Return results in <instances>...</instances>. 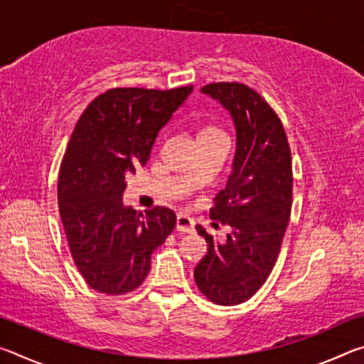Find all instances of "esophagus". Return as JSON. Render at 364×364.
I'll list each match as a JSON object with an SVG mask.
<instances>
[{
    "label": "esophagus",
    "instance_id": "obj_1",
    "mask_svg": "<svg viewBox=\"0 0 364 364\" xmlns=\"http://www.w3.org/2000/svg\"><path fill=\"white\" fill-rule=\"evenodd\" d=\"M176 231L180 232H193L194 231V221L186 215H176Z\"/></svg>",
    "mask_w": 364,
    "mask_h": 364
}]
</instances>
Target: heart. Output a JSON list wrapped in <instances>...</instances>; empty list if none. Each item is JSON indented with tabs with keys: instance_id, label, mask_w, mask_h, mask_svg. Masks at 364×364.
Here are the masks:
<instances>
[{
	"instance_id": "1",
	"label": "heart",
	"mask_w": 364,
	"mask_h": 364,
	"mask_svg": "<svg viewBox=\"0 0 364 364\" xmlns=\"http://www.w3.org/2000/svg\"><path fill=\"white\" fill-rule=\"evenodd\" d=\"M218 138H225L223 132H221L218 127L210 125V123H204V125H200L199 128H197V132H196L197 143H200V141L218 139Z\"/></svg>"
}]
</instances>
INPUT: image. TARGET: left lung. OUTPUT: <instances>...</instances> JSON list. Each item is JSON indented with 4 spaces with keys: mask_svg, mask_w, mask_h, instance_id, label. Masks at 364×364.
<instances>
[{
    "mask_svg": "<svg viewBox=\"0 0 364 364\" xmlns=\"http://www.w3.org/2000/svg\"><path fill=\"white\" fill-rule=\"evenodd\" d=\"M200 91L230 112L236 152L226 186L210 208V218L231 231L220 242L196 226L208 247L194 279L215 304L237 305L263 286L278 258L292 205L291 149L278 115L257 91L225 82Z\"/></svg>",
    "mask_w": 364,
    "mask_h": 364,
    "instance_id": "1",
    "label": "left lung"
}]
</instances>
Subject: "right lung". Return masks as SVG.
Here are the masks:
<instances>
[{"label":"right lung","mask_w":364,"mask_h":364,"mask_svg":"<svg viewBox=\"0 0 364 364\" xmlns=\"http://www.w3.org/2000/svg\"><path fill=\"white\" fill-rule=\"evenodd\" d=\"M191 93L193 86L109 90L73 128L59 170V212L73 262L97 292L136 289L152 252L173 231V210L156 207L141 215L122 199L127 175L146 165L159 132Z\"/></svg>","instance_id":"right-lung-1"}]
</instances>
